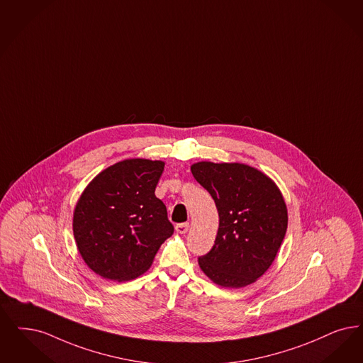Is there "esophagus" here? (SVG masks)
Segmentation results:
<instances>
[{"label":"esophagus","instance_id":"34e87169","mask_svg":"<svg viewBox=\"0 0 363 363\" xmlns=\"http://www.w3.org/2000/svg\"><path fill=\"white\" fill-rule=\"evenodd\" d=\"M175 231L181 235H185L189 231V223H182V224H177L175 225Z\"/></svg>","mask_w":363,"mask_h":363}]
</instances>
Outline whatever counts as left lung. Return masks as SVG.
Masks as SVG:
<instances>
[{
  "label": "left lung",
  "mask_w": 363,
  "mask_h": 363,
  "mask_svg": "<svg viewBox=\"0 0 363 363\" xmlns=\"http://www.w3.org/2000/svg\"><path fill=\"white\" fill-rule=\"evenodd\" d=\"M218 212L212 250L199 264L223 288H243L263 276L276 259L288 228V208L276 182L245 163L201 160L190 166Z\"/></svg>",
  "instance_id": "8db88e82"
}]
</instances>
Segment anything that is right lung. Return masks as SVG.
<instances>
[{
	"label": "right lung",
	"mask_w": 363,
	"mask_h": 363,
	"mask_svg": "<svg viewBox=\"0 0 363 363\" xmlns=\"http://www.w3.org/2000/svg\"><path fill=\"white\" fill-rule=\"evenodd\" d=\"M163 169L162 160H120L82 191L74 208V239L96 274L117 282L142 276L174 233L155 196Z\"/></svg>",
	"instance_id": "right-lung-1"
}]
</instances>
